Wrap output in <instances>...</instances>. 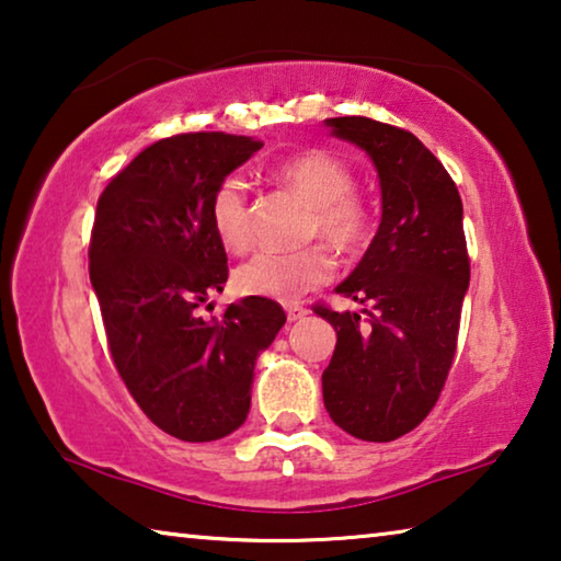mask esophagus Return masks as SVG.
<instances>
[{
  "mask_svg": "<svg viewBox=\"0 0 561 561\" xmlns=\"http://www.w3.org/2000/svg\"><path fill=\"white\" fill-rule=\"evenodd\" d=\"M284 309H287V319L289 321H301L304 317L309 314V309L301 307V304H284Z\"/></svg>",
  "mask_w": 561,
  "mask_h": 561,
  "instance_id": "obj_1",
  "label": "esophagus"
}]
</instances>
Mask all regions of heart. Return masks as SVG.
Listing matches in <instances>:
<instances>
[{"label":"heart","instance_id":"obj_1","mask_svg":"<svg viewBox=\"0 0 561 561\" xmlns=\"http://www.w3.org/2000/svg\"><path fill=\"white\" fill-rule=\"evenodd\" d=\"M284 185L314 205L309 234L321 237L341 254L364 247L371 222L366 207L356 201V180L344 160L329 150H304L277 168ZM210 225L227 250L240 252L252 240L250 201L242 178L227 175L217 183L210 197ZM334 274V257L324 244L297 252L264 250L252 254L234 270V287L247 297H267L279 301L299 299Z\"/></svg>","mask_w":561,"mask_h":561}]
</instances>
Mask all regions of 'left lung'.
<instances>
[{"instance_id":"1","label":"left lung","mask_w":561,"mask_h":561,"mask_svg":"<svg viewBox=\"0 0 561 561\" xmlns=\"http://www.w3.org/2000/svg\"><path fill=\"white\" fill-rule=\"evenodd\" d=\"M331 136L366 150L381 185V225L336 291L356 311H314L336 329L321 374L324 405L358 440L411 433L448 378L470 284L462 201L443 163L413 133L364 116L327 118Z\"/></svg>"}]
</instances>
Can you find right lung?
Segmentation results:
<instances>
[{
    "label": "right lung",
    "mask_w": 561,
    "mask_h": 561,
    "mask_svg": "<svg viewBox=\"0 0 561 561\" xmlns=\"http://www.w3.org/2000/svg\"><path fill=\"white\" fill-rule=\"evenodd\" d=\"M260 148V140L230 133L163 138L99 197L89 274L113 364L140 411L185 443L240 428L257 356L287 321L264 297L234 301L222 317L201 314L227 282L210 197Z\"/></svg>",
    "instance_id": "right-lung-1"
}]
</instances>
